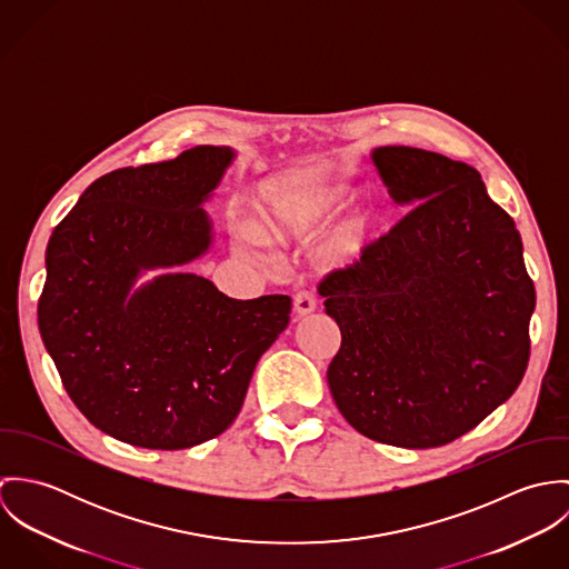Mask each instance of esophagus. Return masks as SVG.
<instances>
[{
  "label": "esophagus",
  "mask_w": 569,
  "mask_h": 569,
  "mask_svg": "<svg viewBox=\"0 0 569 569\" xmlns=\"http://www.w3.org/2000/svg\"><path fill=\"white\" fill-rule=\"evenodd\" d=\"M316 309H318V300H316V296H313V293H309V291H300V293L296 296V300H293V313H296V318H298V320H300V318L311 316Z\"/></svg>",
  "instance_id": "1"
}]
</instances>
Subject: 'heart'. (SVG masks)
<instances>
[{"instance_id":"obj_1","label":"heart","mask_w":569,"mask_h":569,"mask_svg":"<svg viewBox=\"0 0 569 569\" xmlns=\"http://www.w3.org/2000/svg\"><path fill=\"white\" fill-rule=\"evenodd\" d=\"M355 199L343 181L320 183L280 192L267 199L258 212V228L239 223L234 228V249L247 260H260L264 241L276 244L307 243L326 223ZM379 234V214L370 206H355L322 237L316 247V262L326 271L357 267Z\"/></svg>"}]
</instances>
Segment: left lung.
<instances>
[{
  "label": "left lung",
  "mask_w": 569,
  "mask_h": 569,
  "mask_svg": "<svg viewBox=\"0 0 569 569\" xmlns=\"http://www.w3.org/2000/svg\"><path fill=\"white\" fill-rule=\"evenodd\" d=\"M372 163L411 212L320 282L341 330L326 379L359 433L442 447L521 383L535 284L515 221L473 166L413 147H379Z\"/></svg>",
  "instance_id": "1"
}]
</instances>
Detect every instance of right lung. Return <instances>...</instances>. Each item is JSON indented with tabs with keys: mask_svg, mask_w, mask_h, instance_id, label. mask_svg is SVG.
I'll list each match as a JSON object with an SVG mask.
<instances>
[{
	"mask_svg": "<svg viewBox=\"0 0 569 569\" xmlns=\"http://www.w3.org/2000/svg\"><path fill=\"white\" fill-rule=\"evenodd\" d=\"M234 158L194 147L102 174L48 241L41 339L74 406L116 440L174 451L223 433L289 325V296L234 300L181 269L212 247L203 203Z\"/></svg>",
	"mask_w": 569,
	"mask_h": 569,
	"instance_id": "1",
	"label": "right lung"
}]
</instances>
